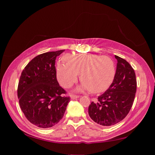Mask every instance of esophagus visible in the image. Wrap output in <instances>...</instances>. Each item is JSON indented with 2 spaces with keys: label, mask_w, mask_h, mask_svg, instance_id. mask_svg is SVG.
Masks as SVG:
<instances>
[{
  "label": "esophagus",
  "mask_w": 155,
  "mask_h": 155,
  "mask_svg": "<svg viewBox=\"0 0 155 155\" xmlns=\"http://www.w3.org/2000/svg\"><path fill=\"white\" fill-rule=\"evenodd\" d=\"M79 97V95H74V94H73V95H71V99H76V98H78V97Z\"/></svg>",
  "instance_id": "esophagus-1"
}]
</instances>
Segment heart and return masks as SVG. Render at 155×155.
Returning <instances> with one entry per match:
<instances>
[{"label": "heart", "instance_id": "b5f03b06", "mask_svg": "<svg viewBox=\"0 0 155 155\" xmlns=\"http://www.w3.org/2000/svg\"><path fill=\"white\" fill-rule=\"evenodd\" d=\"M65 62H58L56 76L62 87L68 88L80 74L81 87L91 93H101L109 88L116 75V65L108 56L95 54H67Z\"/></svg>", "mask_w": 155, "mask_h": 155}]
</instances>
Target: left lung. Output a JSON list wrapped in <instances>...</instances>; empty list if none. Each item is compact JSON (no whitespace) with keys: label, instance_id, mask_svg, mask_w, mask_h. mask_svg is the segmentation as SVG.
I'll return each instance as SVG.
<instances>
[{"label":"left lung","instance_id":"1","mask_svg":"<svg viewBox=\"0 0 155 155\" xmlns=\"http://www.w3.org/2000/svg\"><path fill=\"white\" fill-rule=\"evenodd\" d=\"M115 58L117 71L113 83L88 108L90 118L103 126L114 125L125 118L136 96L137 81L134 69L123 58L117 55Z\"/></svg>","mask_w":155,"mask_h":155}]
</instances>
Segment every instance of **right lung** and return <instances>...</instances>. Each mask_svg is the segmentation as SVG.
<instances>
[{
	"instance_id": "add662e5",
	"label": "right lung",
	"mask_w": 155,
	"mask_h": 155,
	"mask_svg": "<svg viewBox=\"0 0 155 155\" xmlns=\"http://www.w3.org/2000/svg\"><path fill=\"white\" fill-rule=\"evenodd\" d=\"M65 51L35 57L23 69L17 87L21 109L27 120L41 128L54 126L63 117L70 97L59 85L55 60Z\"/></svg>"
}]
</instances>
